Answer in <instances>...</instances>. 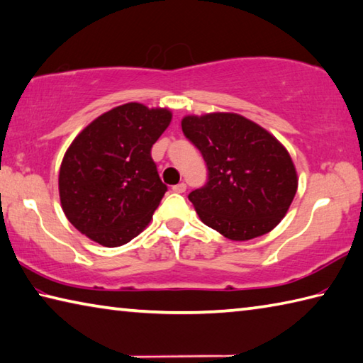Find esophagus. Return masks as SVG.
<instances>
[{
	"instance_id": "34e87169",
	"label": "esophagus",
	"mask_w": 363,
	"mask_h": 363,
	"mask_svg": "<svg viewBox=\"0 0 363 363\" xmlns=\"http://www.w3.org/2000/svg\"><path fill=\"white\" fill-rule=\"evenodd\" d=\"M171 189H173V192H176V194H184V192H186L187 186L184 182H179V184H176V186H173Z\"/></svg>"
}]
</instances>
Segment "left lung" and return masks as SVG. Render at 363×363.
<instances>
[{
    "label": "left lung",
    "instance_id": "8db88e82",
    "mask_svg": "<svg viewBox=\"0 0 363 363\" xmlns=\"http://www.w3.org/2000/svg\"><path fill=\"white\" fill-rule=\"evenodd\" d=\"M181 125L208 168L206 184L189 194L201 222L233 241L272 232L298 187L286 147L233 113L187 116Z\"/></svg>",
    "mask_w": 363,
    "mask_h": 363
}]
</instances>
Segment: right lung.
<instances>
[{
	"mask_svg": "<svg viewBox=\"0 0 363 363\" xmlns=\"http://www.w3.org/2000/svg\"><path fill=\"white\" fill-rule=\"evenodd\" d=\"M169 122L168 109L127 103L95 118L71 143L58 190L65 216L82 235L117 247L150 222L168 190L150 149Z\"/></svg>",
	"mask_w": 363,
	"mask_h": 363,
	"instance_id": "obj_1",
	"label": "right lung"
}]
</instances>
